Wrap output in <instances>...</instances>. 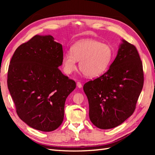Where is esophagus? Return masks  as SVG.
Returning a JSON list of instances; mask_svg holds the SVG:
<instances>
[{"mask_svg": "<svg viewBox=\"0 0 155 155\" xmlns=\"http://www.w3.org/2000/svg\"><path fill=\"white\" fill-rule=\"evenodd\" d=\"M77 87H78V88H81V87H82V84L80 83V82H77Z\"/></svg>", "mask_w": 155, "mask_h": 155, "instance_id": "34e87169", "label": "esophagus"}]
</instances>
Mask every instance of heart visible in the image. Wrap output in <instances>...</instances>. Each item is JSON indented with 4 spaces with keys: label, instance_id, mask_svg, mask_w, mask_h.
<instances>
[{
    "label": "heart",
    "instance_id": "b5f03b06",
    "mask_svg": "<svg viewBox=\"0 0 155 155\" xmlns=\"http://www.w3.org/2000/svg\"><path fill=\"white\" fill-rule=\"evenodd\" d=\"M113 54L110 45L94 39H84L72 45L71 51L65 52L62 64L65 73L70 74L77 69V61H79L82 72L87 77L94 78L107 71L113 61Z\"/></svg>",
    "mask_w": 155,
    "mask_h": 155
}]
</instances>
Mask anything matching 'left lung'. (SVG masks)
<instances>
[{
    "mask_svg": "<svg viewBox=\"0 0 155 155\" xmlns=\"http://www.w3.org/2000/svg\"><path fill=\"white\" fill-rule=\"evenodd\" d=\"M108 70L85 83L91 121L101 129H110L134 113L143 89V63L136 47L125 40Z\"/></svg>",
    "mask_w": 155,
    "mask_h": 155,
    "instance_id": "left-lung-1",
    "label": "left lung"
}]
</instances>
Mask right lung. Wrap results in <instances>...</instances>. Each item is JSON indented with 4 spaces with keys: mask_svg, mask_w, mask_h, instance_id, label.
Wrapping results in <instances>:
<instances>
[{
    "mask_svg": "<svg viewBox=\"0 0 155 155\" xmlns=\"http://www.w3.org/2000/svg\"><path fill=\"white\" fill-rule=\"evenodd\" d=\"M51 35H36L16 49L7 84L16 111L29 127L43 132L57 129L64 118L67 97L76 83L58 69L62 46Z\"/></svg>",
    "mask_w": 155,
    "mask_h": 155,
    "instance_id": "obj_1",
    "label": "right lung"
}]
</instances>
